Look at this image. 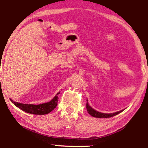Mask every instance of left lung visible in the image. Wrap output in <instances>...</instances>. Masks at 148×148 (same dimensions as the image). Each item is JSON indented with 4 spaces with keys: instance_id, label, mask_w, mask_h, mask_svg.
Listing matches in <instances>:
<instances>
[{
    "instance_id": "1",
    "label": "left lung",
    "mask_w": 148,
    "mask_h": 148,
    "mask_svg": "<svg viewBox=\"0 0 148 148\" xmlns=\"http://www.w3.org/2000/svg\"><path fill=\"white\" fill-rule=\"evenodd\" d=\"M86 108L88 113L92 116V117H100V118H107V117H113L114 116H116V115L119 114V113L123 111V110H121V111L115 112V113H112V114H104V113H101V112H99L98 111H96V110H94L92 108L89 106L88 104V102H87V104H86Z\"/></svg>"
}]
</instances>
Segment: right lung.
Listing matches in <instances>:
<instances>
[{
	"label": "right lung",
	"mask_w": 148,
	"mask_h": 148,
	"mask_svg": "<svg viewBox=\"0 0 148 148\" xmlns=\"http://www.w3.org/2000/svg\"><path fill=\"white\" fill-rule=\"evenodd\" d=\"M60 92L57 93L51 101L38 105L19 103V102L14 101L12 99H10V101L15 106L27 113L35 115H44L49 114V112H51L52 110L56 108L59 99L57 95Z\"/></svg>",
	"instance_id": "obj_1"
}]
</instances>
